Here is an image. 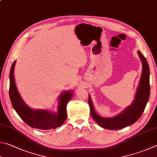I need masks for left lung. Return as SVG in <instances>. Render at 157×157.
Masks as SVG:
<instances>
[{
  "mask_svg": "<svg viewBox=\"0 0 157 157\" xmlns=\"http://www.w3.org/2000/svg\"><path fill=\"white\" fill-rule=\"evenodd\" d=\"M137 53L142 63V72L135 99L131 105L113 117H103L96 113L90 95H89L88 103L91 116L98 124L102 128L109 130L124 128L137 122L143 113L150 97V68L147 60L141 52L139 51Z\"/></svg>",
  "mask_w": 157,
  "mask_h": 157,
  "instance_id": "8db88e82",
  "label": "left lung"
}]
</instances>
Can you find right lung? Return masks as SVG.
<instances>
[{
	"label": "right lung",
	"instance_id": "1",
	"mask_svg": "<svg viewBox=\"0 0 157 157\" xmlns=\"http://www.w3.org/2000/svg\"><path fill=\"white\" fill-rule=\"evenodd\" d=\"M16 61L11 66L10 73V97L16 113L29 126L41 130L55 129L63 124L67 118V104L73 96L72 91H63L59 98L57 112L44 109H33L26 104L17 90L14 79V67Z\"/></svg>",
	"mask_w": 157,
	"mask_h": 157
}]
</instances>
